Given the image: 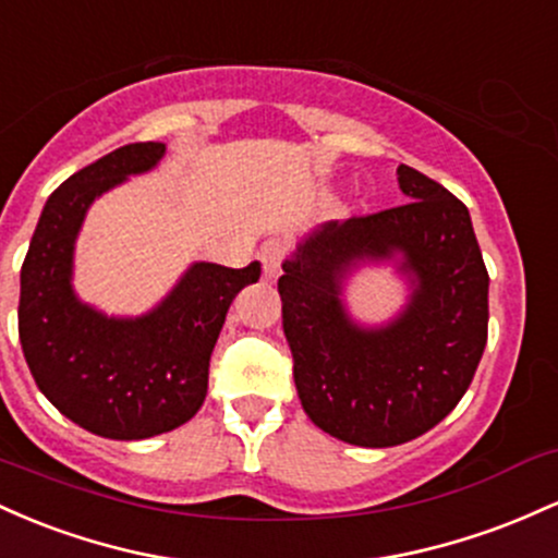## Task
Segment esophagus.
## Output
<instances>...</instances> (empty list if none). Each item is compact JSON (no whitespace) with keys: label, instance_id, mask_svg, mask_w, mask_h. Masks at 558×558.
<instances>
[{"label":"esophagus","instance_id":"34e87169","mask_svg":"<svg viewBox=\"0 0 558 558\" xmlns=\"http://www.w3.org/2000/svg\"><path fill=\"white\" fill-rule=\"evenodd\" d=\"M258 258L263 263V274H266L268 279H277L281 271V258H284V242L266 240L258 250Z\"/></svg>","mask_w":558,"mask_h":558}]
</instances>
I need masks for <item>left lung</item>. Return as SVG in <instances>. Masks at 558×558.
I'll list each match as a JSON object with an SVG mask.
<instances>
[{
  "label": "left lung",
  "instance_id": "8db88e82",
  "mask_svg": "<svg viewBox=\"0 0 558 558\" xmlns=\"http://www.w3.org/2000/svg\"><path fill=\"white\" fill-rule=\"evenodd\" d=\"M398 184L409 203L311 229L279 277L303 411L361 448L400 446L442 422L487 342L490 279L466 205L403 162ZM366 265H392L410 284L385 325H361L347 308V279Z\"/></svg>",
  "mask_w": 558,
  "mask_h": 558
}]
</instances>
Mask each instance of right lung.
<instances>
[{
  "mask_svg": "<svg viewBox=\"0 0 558 558\" xmlns=\"http://www.w3.org/2000/svg\"><path fill=\"white\" fill-rule=\"evenodd\" d=\"M162 155V142L126 144L62 181L21 268L17 331L36 385L62 416L110 440L162 435L197 414L231 300L260 277L258 260H195L142 316H108L76 295V240L92 203L153 171Z\"/></svg>",
  "mask_w": 558,
  "mask_h": 558,
  "instance_id": "1",
  "label": "right lung"
}]
</instances>
